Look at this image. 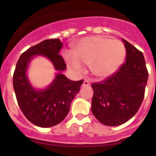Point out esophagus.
I'll return each mask as SVG.
<instances>
[{
	"label": "esophagus",
	"instance_id": "obj_1",
	"mask_svg": "<svg viewBox=\"0 0 156 156\" xmlns=\"http://www.w3.org/2000/svg\"><path fill=\"white\" fill-rule=\"evenodd\" d=\"M89 86H90V82H89V81L85 80L84 82H83V87H89Z\"/></svg>",
	"mask_w": 156,
	"mask_h": 156
}]
</instances>
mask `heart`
Returning <instances> with one entry per match:
<instances>
[{
  "instance_id": "1",
  "label": "heart",
  "mask_w": 156,
  "mask_h": 156,
  "mask_svg": "<svg viewBox=\"0 0 156 156\" xmlns=\"http://www.w3.org/2000/svg\"><path fill=\"white\" fill-rule=\"evenodd\" d=\"M65 57L73 70L81 72L83 63L90 64L93 74L105 78L114 74L123 64L126 48L118 40L95 35L78 41L74 45L73 52H66Z\"/></svg>"
}]
</instances>
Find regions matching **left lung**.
Returning <instances> with one entry per match:
<instances>
[{"instance_id": "obj_1", "label": "left lung", "mask_w": 156, "mask_h": 156, "mask_svg": "<svg viewBox=\"0 0 156 156\" xmlns=\"http://www.w3.org/2000/svg\"><path fill=\"white\" fill-rule=\"evenodd\" d=\"M123 42L126 62L114 74L91 85V111L105 126H120L132 118L145 95L148 71L143 52L126 40Z\"/></svg>"}]
</instances>
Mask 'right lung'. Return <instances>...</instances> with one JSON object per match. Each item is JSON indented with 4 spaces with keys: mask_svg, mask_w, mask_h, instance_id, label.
<instances>
[{
    "mask_svg": "<svg viewBox=\"0 0 156 156\" xmlns=\"http://www.w3.org/2000/svg\"><path fill=\"white\" fill-rule=\"evenodd\" d=\"M62 45L59 39H52L30 47L20 56L13 73V89L19 108L28 121L40 127H52L66 118L71 102L83 83V80H69L62 73H57L44 90H35L30 85L27 69L33 56H45L52 61L56 70L66 69V62L59 54Z\"/></svg>",
    "mask_w": 156,
    "mask_h": 156,
    "instance_id": "add662e5",
    "label": "right lung"
}]
</instances>
